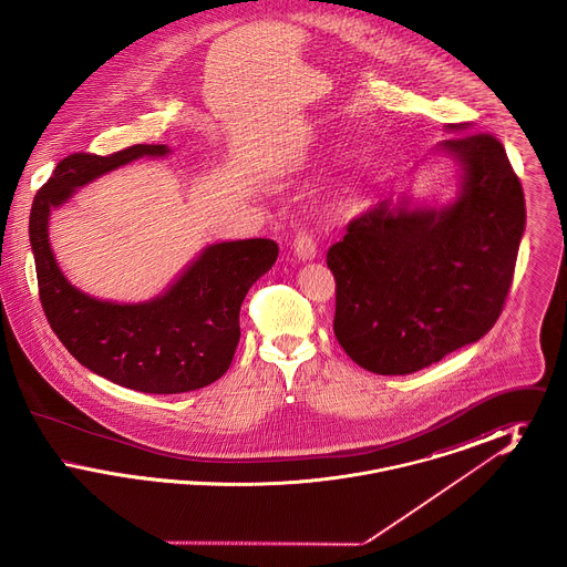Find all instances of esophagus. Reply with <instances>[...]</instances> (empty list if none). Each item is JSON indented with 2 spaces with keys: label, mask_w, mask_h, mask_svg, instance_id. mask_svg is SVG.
Masks as SVG:
<instances>
[{
  "label": "esophagus",
  "mask_w": 567,
  "mask_h": 567,
  "mask_svg": "<svg viewBox=\"0 0 567 567\" xmlns=\"http://www.w3.org/2000/svg\"><path fill=\"white\" fill-rule=\"evenodd\" d=\"M293 250H296L297 257L299 259H315V255H317V243H315V238H312V234H308V231H299L296 236V240H293Z\"/></svg>",
  "instance_id": "obj_1"
}]
</instances>
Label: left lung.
I'll return each mask as SVG.
<instances>
[{"label":"left lung","mask_w":567,"mask_h":567,"mask_svg":"<svg viewBox=\"0 0 567 567\" xmlns=\"http://www.w3.org/2000/svg\"><path fill=\"white\" fill-rule=\"evenodd\" d=\"M440 151L463 169L457 202L408 210L382 199L329 246L333 333L357 365L400 377L481 340L499 319L514 278L525 197L495 135L446 125Z\"/></svg>","instance_id":"left-lung-1"}]
</instances>
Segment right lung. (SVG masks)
Returning <instances> with one entry per match:
<instances>
[{"instance_id":"add662e5","label":"right lung","mask_w":567,"mask_h":567,"mask_svg":"<svg viewBox=\"0 0 567 567\" xmlns=\"http://www.w3.org/2000/svg\"><path fill=\"white\" fill-rule=\"evenodd\" d=\"M167 153L165 144H134L106 157L74 153L56 163L29 216L40 301L61 344L91 372L159 395L202 389L227 372L240 342L244 297L274 266L278 244L266 238L213 244L162 297L121 306L65 280L49 244V215L110 169Z\"/></svg>"}]
</instances>
